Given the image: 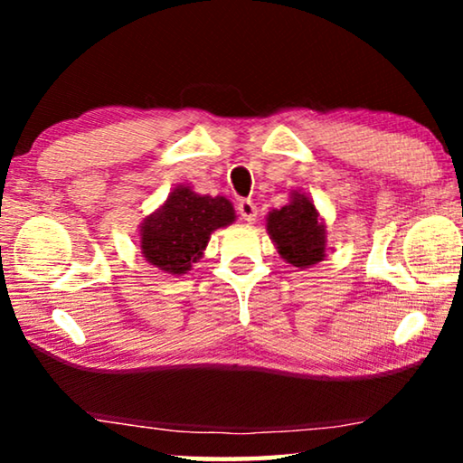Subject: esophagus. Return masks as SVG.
<instances>
[{
    "mask_svg": "<svg viewBox=\"0 0 463 463\" xmlns=\"http://www.w3.org/2000/svg\"><path fill=\"white\" fill-rule=\"evenodd\" d=\"M238 213H240V217H242L244 221H249V223H252V221L257 219L255 202H252V200H240L238 202Z\"/></svg>",
    "mask_w": 463,
    "mask_h": 463,
    "instance_id": "esophagus-1",
    "label": "esophagus"
}]
</instances>
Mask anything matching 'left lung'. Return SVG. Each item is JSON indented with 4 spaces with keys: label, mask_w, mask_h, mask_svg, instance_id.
Segmentation results:
<instances>
[{
    "label": "left lung",
    "mask_w": 463,
    "mask_h": 463,
    "mask_svg": "<svg viewBox=\"0 0 463 463\" xmlns=\"http://www.w3.org/2000/svg\"><path fill=\"white\" fill-rule=\"evenodd\" d=\"M265 227L280 257L293 268L307 269L325 261L326 225L307 194L290 192L288 204L271 211Z\"/></svg>",
    "instance_id": "8db88e82"
}]
</instances>
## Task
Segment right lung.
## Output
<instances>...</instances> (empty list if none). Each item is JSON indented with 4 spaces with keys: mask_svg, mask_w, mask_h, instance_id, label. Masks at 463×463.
I'll list each match as a JSON object with an SVG mask.
<instances>
[{
    "mask_svg": "<svg viewBox=\"0 0 463 463\" xmlns=\"http://www.w3.org/2000/svg\"><path fill=\"white\" fill-rule=\"evenodd\" d=\"M233 221L236 211L223 195H200L189 185H176L138 225L141 255L164 274H187L204 255L213 232Z\"/></svg>",
    "mask_w": 463,
    "mask_h": 463,
    "instance_id": "right-lung-1",
    "label": "right lung"
}]
</instances>
